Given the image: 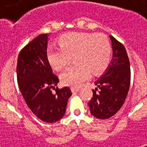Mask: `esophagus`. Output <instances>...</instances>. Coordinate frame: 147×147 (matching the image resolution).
Listing matches in <instances>:
<instances>
[{"label":"esophagus","instance_id":"esophagus-1","mask_svg":"<svg viewBox=\"0 0 147 147\" xmlns=\"http://www.w3.org/2000/svg\"><path fill=\"white\" fill-rule=\"evenodd\" d=\"M71 92H78L80 90V88H77V87H71Z\"/></svg>","mask_w":147,"mask_h":147}]
</instances>
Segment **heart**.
<instances>
[{
    "label": "heart",
    "instance_id": "1",
    "mask_svg": "<svg viewBox=\"0 0 147 147\" xmlns=\"http://www.w3.org/2000/svg\"><path fill=\"white\" fill-rule=\"evenodd\" d=\"M47 57L50 65L61 70L71 62L76 64L60 74L65 85L78 87L87 81L90 72L100 74L110 65L112 47L105 35L93 33H71L59 40V47L51 45L47 49Z\"/></svg>",
    "mask_w": 147,
    "mask_h": 147
}]
</instances>
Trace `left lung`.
Returning <instances> with one entry per match:
<instances>
[{
    "instance_id": "obj_1",
    "label": "left lung",
    "mask_w": 147,
    "mask_h": 147,
    "mask_svg": "<svg viewBox=\"0 0 147 147\" xmlns=\"http://www.w3.org/2000/svg\"><path fill=\"white\" fill-rule=\"evenodd\" d=\"M113 49V59L108 69L95 82L98 88L92 90L93 96L88 102L90 111L98 119L114 116L127 95L130 84V66L123 45L110 36Z\"/></svg>"
}]
</instances>
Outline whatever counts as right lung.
Masks as SVG:
<instances>
[{"label":"right lung","mask_w":147,"mask_h":147,"mask_svg":"<svg viewBox=\"0 0 147 147\" xmlns=\"http://www.w3.org/2000/svg\"><path fill=\"white\" fill-rule=\"evenodd\" d=\"M47 33L40 34L20 50L17 78L24 100L33 114L44 122L55 123L64 116L71 92L69 87L55 88L59 80L47 60Z\"/></svg>","instance_id":"right-lung-1"}]
</instances>
